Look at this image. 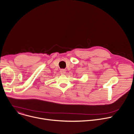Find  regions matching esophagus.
Segmentation results:
<instances>
[{
	"instance_id": "esophagus-1",
	"label": "esophagus",
	"mask_w": 134,
	"mask_h": 134,
	"mask_svg": "<svg viewBox=\"0 0 134 134\" xmlns=\"http://www.w3.org/2000/svg\"><path fill=\"white\" fill-rule=\"evenodd\" d=\"M60 72L62 74H65L66 73V70L64 69H60Z\"/></svg>"
}]
</instances>
